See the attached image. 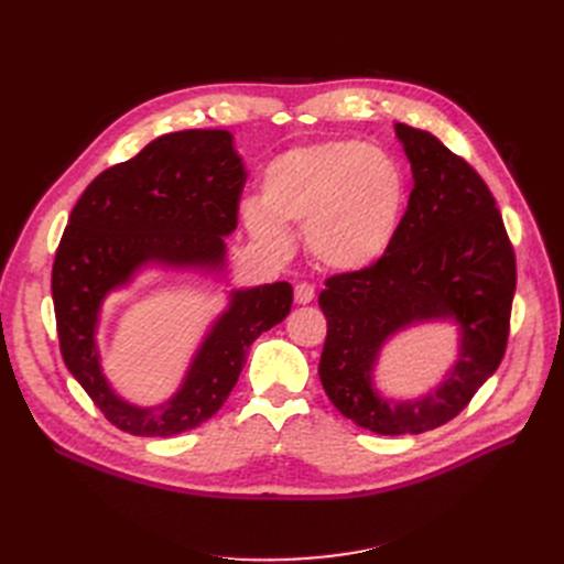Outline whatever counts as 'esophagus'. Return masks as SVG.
I'll return each mask as SVG.
<instances>
[{
  "mask_svg": "<svg viewBox=\"0 0 564 564\" xmlns=\"http://www.w3.org/2000/svg\"><path fill=\"white\" fill-rule=\"evenodd\" d=\"M294 299H296V303H301V305L311 303V301L315 299V286L308 284V282H299V284L294 286Z\"/></svg>",
  "mask_w": 564,
  "mask_h": 564,
  "instance_id": "obj_1",
  "label": "esophagus"
}]
</instances>
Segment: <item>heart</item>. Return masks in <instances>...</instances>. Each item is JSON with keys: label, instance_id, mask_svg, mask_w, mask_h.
Returning a JSON list of instances; mask_svg holds the SVG:
<instances>
[{"label": "heart", "instance_id": "b5f03b06", "mask_svg": "<svg viewBox=\"0 0 564 564\" xmlns=\"http://www.w3.org/2000/svg\"><path fill=\"white\" fill-rule=\"evenodd\" d=\"M404 193L402 166L388 152L355 139L319 141L268 164L261 204L245 202L242 220L256 247L272 259L292 253L286 230H305L315 263L357 272L388 251Z\"/></svg>", "mask_w": 564, "mask_h": 564}]
</instances>
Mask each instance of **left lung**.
Listing matches in <instances>:
<instances>
[{
	"label": "left lung",
	"instance_id": "1",
	"mask_svg": "<svg viewBox=\"0 0 564 564\" xmlns=\"http://www.w3.org/2000/svg\"><path fill=\"white\" fill-rule=\"evenodd\" d=\"M414 187L381 259L327 278L319 381L346 419L379 435L433 431L464 412L503 360L516 294V251L475 169L431 131L395 124ZM452 316L462 355L451 379L419 403L379 399L370 367L382 340L409 323Z\"/></svg>",
	"mask_w": 564,
	"mask_h": 564
}]
</instances>
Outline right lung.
Segmentation results:
<instances>
[{
  "mask_svg": "<svg viewBox=\"0 0 564 564\" xmlns=\"http://www.w3.org/2000/svg\"><path fill=\"white\" fill-rule=\"evenodd\" d=\"M245 181V164L228 131H176L98 174L67 218L51 270L61 355L119 431L172 437L212 419L240 379L249 346L292 311L294 289L289 282L235 292L183 388L160 409L119 400L100 373L94 338L100 301L143 263H224V235L237 226Z\"/></svg>",
  "mask_w": 564,
  "mask_h": 564,
  "instance_id": "right-lung-1",
  "label": "right lung"
}]
</instances>
